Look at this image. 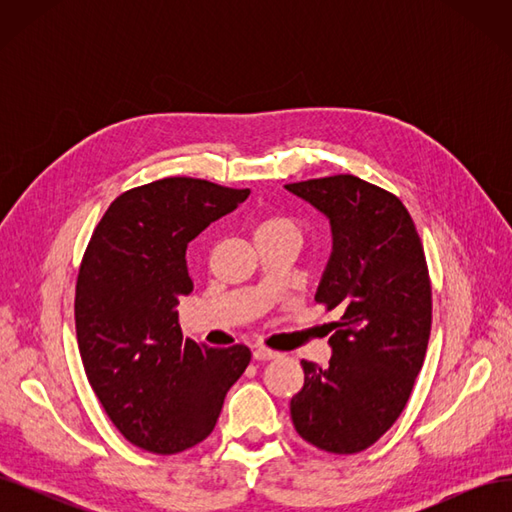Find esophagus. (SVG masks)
I'll use <instances>...</instances> for the list:
<instances>
[{
    "label": "esophagus",
    "mask_w": 512,
    "mask_h": 512,
    "mask_svg": "<svg viewBox=\"0 0 512 512\" xmlns=\"http://www.w3.org/2000/svg\"><path fill=\"white\" fill-rule=\"evenodd\" d=\"M277 356H280V352H275V350L265 348V346H258L254 350V359L256 361H271V359H277Z\"/></svg>",
    "instance_id": "obj_1"
}]
</instances>
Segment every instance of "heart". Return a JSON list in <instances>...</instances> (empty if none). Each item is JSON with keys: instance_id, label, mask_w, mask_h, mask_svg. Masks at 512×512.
<instances>
[{"instance_id": "b5f03b06", "label": "heart", "mask_w": 512, "mask_h": 512, "mask_svg": "<svg viewBox=\"0 0 512 512\" xmlns=\"http://www.w3.org/2000/svg\"><path fill=\"white\" fill-rule=\"evenodd\" d=\"M269 232H299V226L284 215H269L256 226V235H269Z\"/></svg>"}]
</instances>
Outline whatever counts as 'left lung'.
Wrapping results in <instances>:
<instances>
[{
    "label": "left lung",
    "instance_id": "obj_1",
    "mask_svg": "<svg viewBox=\"0 0 512 512\" xmlns=\"http://www.w3.org/2000/svg\"><path fill=\"white\" fill-rule=\"evenodd\" d=\"M286 190L331 220L333 254L316 301L337 309L329 367L301 361L303 389L290 399L299 436L320 451L354 455L404 412L431 333V282L408 209L374 183L333 175Z\"/></svg>",
    "mask_w": 512,
    "mask_h": 512
}]
</instances>
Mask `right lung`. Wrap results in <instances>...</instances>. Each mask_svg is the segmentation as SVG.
Segmentation results:
<instances>
[{"mask_svg": "<svg viewBox=\"0 0 512 512\" xmlns=\"http://www.w3.org/2000/svg\"><path fill=\"white\" fill-rule=\"evenodd\" d=\"M250 190L166 177L117 196L76 277V339L104 412L134 446L175 455L203 442L252 352L183 339L177 305L194 290L185 247Z\"/></svg>", "mask_w": 512, "mask_h": 512, "instance_id": "obj_1", "label": "right lung"}]
</instances>
